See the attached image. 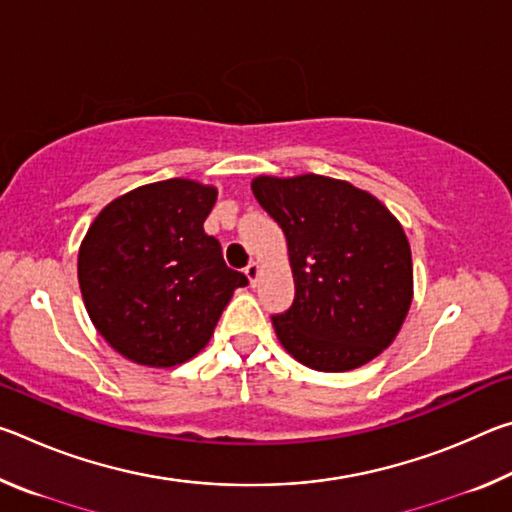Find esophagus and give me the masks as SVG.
<instances>
[{
    "label": "esophagus",
    "mask_w": 512,
    "mask_h": 512,
    "mask_svg": "<svg viewBox=\"0 0 512 512\" xmlns=\"http://www.w3.org/2000/svg\"><path fill=\"white\" fill-rule=\"evenodd\" d=\"M244 273H246V277L250 280V284H255L257 277H259V264H257V262H250V264L244 268Z\"/></svg>",
    "instance_id": "34e87169"
}]
</instances>
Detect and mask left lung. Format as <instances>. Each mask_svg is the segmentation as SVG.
<instances>
[{"label": "left lung", "instance_id": "8db88e82", "mask_svg": "<svg viewBox=\"0 0 512 512\" xmlns=\"http://www.w3.org/2000/svg\"><path fill=\"white\" fill-rule=\"evenodd\" d=\"M253 194L289 246L296 298L273 316L284 350L323 372L359 368L384 352L413 298L400 221L372 194L316 173L259 176Z\"/></svg>", "mask_w": 512, "mask_h": 512}]
</instances>
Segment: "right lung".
<instances>
[{"label": "right lung", "instance_id": "1", "mask_svg": "<svg viewBox=\"0 0 512 512\" xmlns=\"http://www.w3.org/2000/svg\"><path fill=\"white\" fill-rule=\"evenodd\" d=\"M214 203V187L171 178L115 198L90 225L79 250L83 302L121 357L153 368L192 359L248 284L205 235Z\"/></svg>", "mask_w": 512, "mask_h": 512}]
</instances>
